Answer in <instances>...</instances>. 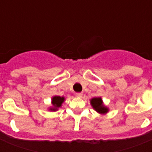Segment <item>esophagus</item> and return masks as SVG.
Segmentation results:
<instances>
[{"label":"esophagus","mask_w":152,"mask_h":152,"mask_svg":"<svg viewBox=\"0 0 152 152\" xmlns=\"http://www.w3.org/2000/svg\"><path fill=\"white\" fill-rule=\"evenodd\" d=\"M75 96H77V97H81L83 96L82 93H76L75 94Z\"/></svg>","instance_id":"esophagus-1"}]
</instances>
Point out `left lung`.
Returning a JSON list of instances; mask_svg holds the SVG:
<instances>
[{
	"label": "left lung",
	"mask_w": 152,
	"mask_h": 152,
	"mask_svg": "<svg viewBox=\"0 0 152 152\" xmlns=\"http://www.w3.org/2000/svg\"><path fill=\"white\" fill-rule=\"evenodd\" d=\"M91 104L95 110L100 114H105L108 112V108L103 105L101 97H94L91 100Z\"/></svg>",
	"instance_id": "obj_1"
}]
</instances>
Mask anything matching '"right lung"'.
Here are the masks:
<instances>
[{
    "mask_svg": "<svg viewBox=\"0 0 152 152\" xmlns=\"http://www.w3.org/2000/svg\"><path fill=\"white\" fill-rule=\"evenodd\" d=\"M52 105L53 107L50 108L51 111H56L59 107H61V104L64 101V96H55L52 97Z\"/></svg>",
    "mask_w": 152,
    "mask_h": 152,
    "instance_id": "add662e5",
    "label": "right lung"
}]
</instances>
